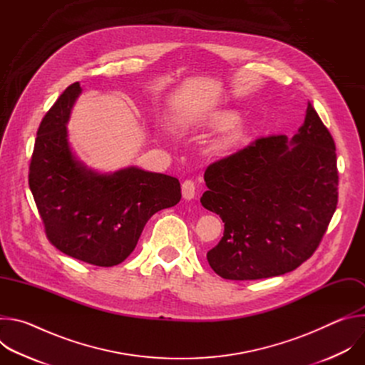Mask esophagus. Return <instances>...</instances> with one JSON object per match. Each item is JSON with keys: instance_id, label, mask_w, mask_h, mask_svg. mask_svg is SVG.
<instances>
[{"instance_id": "obj_1", "label": "esophagus", "mask_w": 365, "mask_h": 365, "mask_svg": "<svg viewBox=\"0 0 365 365\" xmlns=\"http://www.w3.org/2000/svg\"><path fill=\"white\" fill-rule=\"evenodd\" d=\"M195 193H196V186L192 180H185L182 183V196L186 199V200H190L195 197Z\"/></svg>"}]
</instances>
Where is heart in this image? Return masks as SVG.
<instances>
[{
	"mask_svg": "<svg viewBox=\"0 0 365 365\" xmlns=\"http://www.w3.org/2000/svg\"><path fill=\"white\" fill-rule=\"evenodd\" d=\"M234 120V114L231 113H218L211 117V123L215 125H222L228 124ZM244 135V127L240 123H234L230 125V128L225 131V134L218 140V147L221 148H228L237 144Z\"/></svg>",
	"mask_w": 365,
	"mask_h": 365,
	"instance_id": "b5f03b06",
	"label": "heart"
}]
</instances>
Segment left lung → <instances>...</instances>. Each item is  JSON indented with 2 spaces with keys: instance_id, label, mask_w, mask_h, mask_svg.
<instances>
[{
  "instance_id": "8db88e82",
  "label": "left lung",
  "mask_w": 365,
  "mask_h": 365,
  "mask_svg": "<svg viewBox=\"0 0 365 365\" xmlns=\"http://www.w3.org/2000/svg\"><path fill=\"white\" fill-rule=\"evenodd\" d=\"M200 203L224 222L206 258L228 280L297 269L315 252L338 203L335 143L312 103L290 140L262 137L207 166Z\"/></svg>"
}]
</instances>
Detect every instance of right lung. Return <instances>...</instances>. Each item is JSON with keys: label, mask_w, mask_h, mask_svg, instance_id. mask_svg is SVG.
Listing matches in <instances>:
<instances>
[{"label": "right lung", "mask_w": 365, "mask_h": 365, "mask_svg": "<svg viewBox=\"0 0 365 365\" xmlns=\"http://www.w3.org/2000/svg\"><path fill=\"white\" fill-rule=\"evenodd\" d=\"M79 82L68 86L37 130L29 186L48 241L83 263L113 267L133 252L147 221L180 197L176 178L125 168L88 169L72 153L66 124Z\"/></svg>", "instance_id": "1"}]
</instances>
